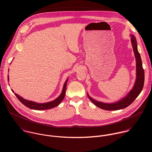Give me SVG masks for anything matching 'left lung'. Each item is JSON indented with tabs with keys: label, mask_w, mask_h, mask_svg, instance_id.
<instances>
[{
	"label": "left lung",
	"mask_w": 152,
	"mask_h": 152,
	"mask_svg": "<svg viewBox=\"0 0 152 152\" xmlns=\"http://www.w3.org/2000/svg\"><path fill=\"white\" fill-rule=\"evenodd\" d=\"M131 42L133 48V50L136 58V66H137V79L134 86L133 88L131 90L127 95L123 98L121 100L113 103H105L92 99L88 94V97L89 99L97 107L101 109L107 110V111H116L119 110H122L127 107L131 104L135 99L139 96L141 92L144 82V71L142 68V61L141 59L140 54L138 51L137 49V39L134 35H131Z\"/></svg>",
	"instance_id": "obj_1"
}]
</instances>
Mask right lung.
Listing matches in <instances>:
<instances>
[{
	"label": "right lung",
	"instance_id": "obj_1",
	"mask_svg": "<svg viewBox=\"0 0 152 152\" xmlns=\"http://www.w3.org/2000/svg\"><path fill=\"white\" fill-rule=\"evenodd\" d=\"M9 77H8V80H9ZM68 79L66 80V82L64 83V86H63V89L62 91L61 94L60 96L56 98L55 100L48 102V103H36L32 101H29L26 99H24L21 97L19 96L18 94H15V96L17 97V99L20 100V102L23 103L25 106L26 107L30 108L31 110H49L51 109V108H53L54 107L57 106L59 105V104L62 102V100L64 99L65 95H66V86H67V82ZM12 91L14 93L13 90H12Z\"/></svg>",
	"mask_w": 152,
	"mask_h": 152
}]
</instances>
